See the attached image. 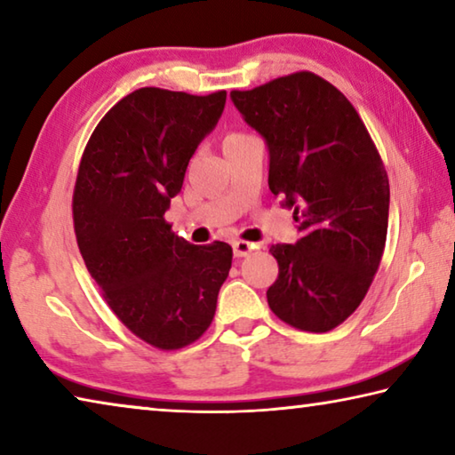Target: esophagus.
Returning a JSON list of instances; mask_svg holds the SVG:
<instances>
[{
	"mask_svg": "<svg viewBox=\"0 0 455 455\" xmlns=\"http://www.w3.org/2000/svg\"><path fill=\"white\" fill-rule=\"evenodd\" d=\"M251 251H255V244H252V243H246V241H235L233 243V252H235L236 259L246 257Z\"/></svg>",
	"mask_w": 455,
	"mask_h": 455,
	"instance_id": "obj_1",
	"label": "esophagus"
}]
</instances>
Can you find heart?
Instances as JSON below:
<instances>
[{
  "label": "heart",
  "instance_id": "1",
  "mask_svg": "<svg viewBox=\"0 0 455 455\" xmlns=\"http://www.w3.org/2000/svg\"><path fill=\"white\" fill-rule=\"evenodd\" d=\"M244 138H249V134H244V132H228L225 138H222V150L228 148V146L236 144V142H243Z\"/></svg>",
  "mask_w": 455,
  "mask_h": 455
}]
</instances>
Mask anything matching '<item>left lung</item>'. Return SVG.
Wrapping results in <instances>:
<instances>
[{"instance_id": "left-lung-1", "label": "left lung", "mask_w": 455, "mask_h": 455, "mask_svg": "<svg viewBox=\"0 0 455 455\" xmlns=\"http://www.w3.org/2000/svg\"><path fill=\"white\" fill-rule=\"evenodd\" d=\"M230 100L265 138L268 188L301 233L271 246L279 276L268 307L292 327L325 333L357 309L381 263L389 180L379 152L349 100L311 72L233 90Z\"/></svg>"}]
</instances>
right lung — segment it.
Listing matches in <instances>:
<instances>
[{
  "mask_svg": "<svg viewBox=\"0 0 455 455\" xmlns=\"http://www.w3.org/2000/svg\"><path fill=\"white\" fill-rule=\"evenodd\" d=\"M227 92L140 88L92 132L74 188V228L88 273L116 317L158 349H180L217 311L233 249L192 244L164 220Z\"/></svg>",
  "mask_w": 455,
  "mask_h": 455,
  "instance_id": "obj_1",
  "label": "right lung"
}]
</instances>
